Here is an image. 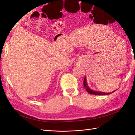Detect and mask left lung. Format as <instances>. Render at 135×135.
<instances>
[{
    "instance_id": "1",
    "label": "left lung",
    "mask_w": 135,
    "mask_h": 135,
    "mask_svg": "<svg viewBox=\"0 0 135 135\" xmlns=\"http://www.w3.org/2000/svg\"><path fill=\"white\" fill-rule=\"evenodd\" d=\"M83 85L84 87L85 88V89H86V91L91 94H92V95H109V94H111L112 93H113L114 92H112V93H104V92H97V91H92L91 90V89H89V87L87 86V84L86 83V79L85 78L84 79L83 81Z\"/></svg>"
}]
</instances>
